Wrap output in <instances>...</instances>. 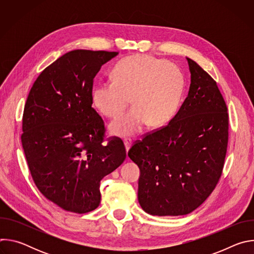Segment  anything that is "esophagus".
<instances>
[{
    "mask_svg": "<svg viewBox=\"0 0 254 254\" xmlns=\"http://www.w3.org/2000/svg\"><path fill=\"white\" fill-rule=\"evenodd\" d=\"M124 142H125V147H126V150H127V151L129 150L130 146H131L132 141H131V139H130V138H125Z\"/></svg>",
    "mask_w": 254,
    "mask_h": 254,
    "instance_id": "obj_1",
    "label": "esophagus"
}]
</instances>
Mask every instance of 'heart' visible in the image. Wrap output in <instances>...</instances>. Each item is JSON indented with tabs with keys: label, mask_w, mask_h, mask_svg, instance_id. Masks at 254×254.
I'll return each mask as SVG.
<instances>
[{
	"label": "heart",
	"mask_w": 254,
	"mask_h": 254,
	"mask_svg": "<svg viewBox=\"0 0 254 254\" xmlns=\"http://www.w3.org/2000/svg\"><path fill=\"white\" fill-rule=\"evenodd\" d=\"M184 76L173 63L151 55L136 54L120 60L113 79L96 85L93 104L108 118L124 112L131 96L134 106L111 125L112 133L133 135L147 125L161 127L175 115L182 98Z\"/></svg>",
	"instance_id": "b5f03b06"
}]
</instances>
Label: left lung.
Here are the masks:
<instances>
[{
  "label": "left lung",
  "instance_id": "left-lung-1",
  "mask_svg": "<svg viewBox=\"0 0 254 254\" xmlns=\"http://www.w3.org/2000/svg\"><path fill=\"white\" fill-rule=\"evenodd\" d=\"M188 96L168 125L144 133L127 155L140 171L137 198L155 216L197 209L221 178L229 118L216 81L194 60Z\"/></svg>",
  "mask_w": 254,
  "mask_h": 254
}]
</instances>
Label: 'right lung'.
Masks as SVG:
<instances>
[{"mask_svg": "<svg viewBox=\"0 0 254 254\" xmlns=\"http://www.w3.org/2000/svg\"><path fill=\"white\" fill-rule=\"evenodd\" d=\"M118 52L73 50L34 82L24 107L21 135L39 191L65 211L84 214L100 203V181L127 158L124 141L104 142L103 120L92 107L93 80Z\"/></svg>", "mask_w": 254, "mask_h": 254, "instance_id": "obj_1", "label": "right lung"}]
</instances>
